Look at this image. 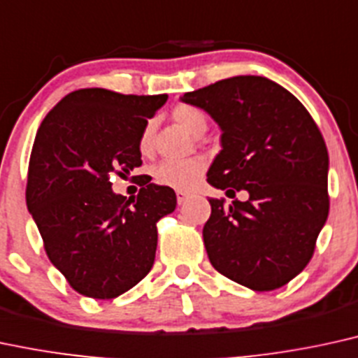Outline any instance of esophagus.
Listing matches in <instances>:
<instances>
[{
  "label": "esophagus",
  "mask_w": 358,
  "mask_h": 358,
  "mask_svg": "<svg viewBox=\"0 0 358 358\" xmlns=\"http://www.w3.org/2000/svg\"><path fill=\"white\" fill-rule=\"evenodd\" d=\"M188 196H190V195H188L187 192H183V190L176 192V201H178V205H183L185 201H187Z\"/></svg>",
  "instance_id": "1"
}]
</instances>
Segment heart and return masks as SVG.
<instances>
[{
  "mask_svg": "<svg viewBox=\"0 0 358 358\" xmlns=\"http://www.w3.org/2000/svg\"><path fill=\"white\" fill-rule=\"evenodd\" d=\"M171 118L183 128L185 131L193 136L203 135L206 127H208V118L200 108L193 105L175 106L171 111ZM140 152L143 155H150L153 150V127L148 123L140 136ZM205 162L200 158H193L188 162H162L160 165L153 168V176L160 185L175 188V190H190L200 182L205 173Z\"/></svg>",
  "mask_w": 358,
  "mask_h": 358,
  "instance_id": "b5f03b06",
  "label": "heart"
}]
</instances>
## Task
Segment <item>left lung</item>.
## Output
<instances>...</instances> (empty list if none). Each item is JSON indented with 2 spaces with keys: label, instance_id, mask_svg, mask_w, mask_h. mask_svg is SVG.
Here are the masks:
<instances>
[{
  "label": "left lung",
  "instance_id": "8db88e82",
  "mask_svg": "<svg viewBox=\"0 0 358 358\" xmlns=\"http://www.w3.org/2000/svg\"><path fill=\"white\" fill-rule=\"evenodd\" d=\"M222 128L208 170L215 188L248 200L210 198L203 242L213 268L255 292L287 285L307 266L329 217V152L312 115L264 76H234L185 93Z\"/></svg>",
  "mask_w": 358,
  "mask_h": 358
}]
</instances>
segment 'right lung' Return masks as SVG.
I'll list each match as a JSON object with an SVG mask.
<instances>
[{
    "label": "right lung",
    "instance_id": "right-lung-1",
    "mask_svg": "<svg viewBox=\"0 0 358 358\" xmlns=\"http://www.w3.org/2000/svg\"><path fill=\"white\" fill-rule=\"evenodd\" d=\"M166 98L76 90L38 128L27 205L50 262L81 295L116 299L152 270L157 222L175 210V192L146 183L127 198L110 178L141 166V131Z\"/></svg>",
    "mask_w": 358,
    "mask_h": 358
}]
</instances>
